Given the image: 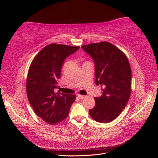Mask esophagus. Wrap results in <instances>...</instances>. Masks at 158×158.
Instances as JSON below:
<instances>
[{
	"label": "esophagus",
	"mask_w": 158,
	"mask_h": 158,
	"mask_svg": "<svg viewBox=\"0 0 158 158\" xmlns=\"http://www.w3.org/2000/svg\"><path fill=\"white\" fill-rule=\"evenodd\" d=\"M78 97L79 99H84L85 98V95H78Z\"/></svg>",
	"instance_id": "1"
}]
</instances>
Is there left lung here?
<instances>
[{
    "mask_svg": "<svg viewBox=\"0 0 158 158\" xmlns=\"http://www.w3.org/2000/svg\"><path fill=\"white\" fill-rule=\"evenodd\" d=\"M94 61L95 84L101 85L103 94L95 98V106L89 110L97 122H111L125 107L131 93L132 73L126 55L107 41L82 46Z\"/></svg>",
    "mask_w": 158,
    "mask_h": 158,
    "instance_id": "left-lung-1",
    "label": "left lung"
}]
</instances>
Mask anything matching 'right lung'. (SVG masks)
Here are the masks:
<instances>
[{"label":"right lung","mask_w":158,"mask_h":158,"mask_svg":"<svg viewBox=\"0 0 158 158\" xmlns=\"http://www.w3.org/2000/svg\"><path fill=\"white\" fill-rule=\"evenodd\" d=\"M79 46L51 44L44 47L33 59L27 73L26 92L35 114L42 120L55 125L68 117L76 95L56 93L61 68L68 56Z\"/></svg>","instance_id":"obj_1"}]
</instances>
